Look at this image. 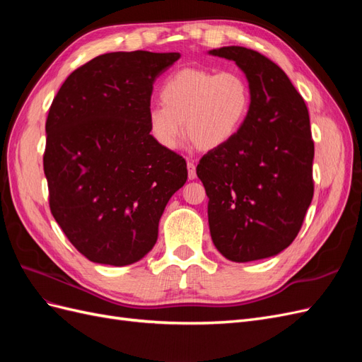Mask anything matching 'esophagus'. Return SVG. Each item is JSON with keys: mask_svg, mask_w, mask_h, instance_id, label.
I'll return each instance as SVG.
<instances>
[{"mask_svg": "<svg viewBox=\"0 0 362 362\" xmlns=\"http://www.w3.org/2000/svg\"><path fill=\"white\" fill-rule=\"evenodd\" d=\"M187 170H189V180H194L196 178V166L193 161L187 163Z\"/></svg>", "mask_w": 362, "mask_h": 362, "instance_id": "34e87169", "label": "esophagus"}]
</instances>
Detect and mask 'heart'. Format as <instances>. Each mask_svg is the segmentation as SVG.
I'll return each mask as SVG.
<instances>
[{"label": "heart", "instance_id": "obj_1", "mask_svg": "<svg viewBox=\"0 0 362 362\" xmlns=\"http://www.w3.org/2000/svg\"><path fill=\"white\" fill-rule=\"evenodd\" d=\"M161 104L148 110L152 137L164 149H177L187 136L201 149L228 144L243 127L252 103L250 86L237 71L182 68L160 89ZM185 127H182V122Z\"/></svg>", "mask_w": 362, "mask_h": 362}]
</instances>
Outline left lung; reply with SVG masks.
I'll use <instances>...</instances> for the list:
<instances>
[{"mask_svg":"<svg viewBox=\"0 0 362 362\" xmlns=\"http://www.w3.org/2000/svg\"><path fill=\"white\" fill-rule=\"evenodd\" d=\"M210 54L234 60L252 93L243 127L196 168L213 243L235 262L273 257L298 237L313 201L308 108L286 72L258 51L223 47Z\"/></svg>","mask_w":362,"mask_h":362,"instance_id":"obj_1","label":"left lung"}]
</instances>
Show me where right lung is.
Returning <instances> with one entry per match:
<instances>
[{
	"instance_id": "add662e5",
	"label": "right lung",
	"mask_w": 362,
	"mask_h": 362,
	"mask_svg": "<svg viewBox=\"0 0 362 362\" xmlns=\"http://www.w3.org/2000/svg\"><path fill=\"white\" fill-rule=\"evenodd\" d=\"M178 52H107L75 69L47 117L49 208L87 259L128 266L154 247L187 163L149 133L152 84Z\"/></svg>"
}]
</instances>
